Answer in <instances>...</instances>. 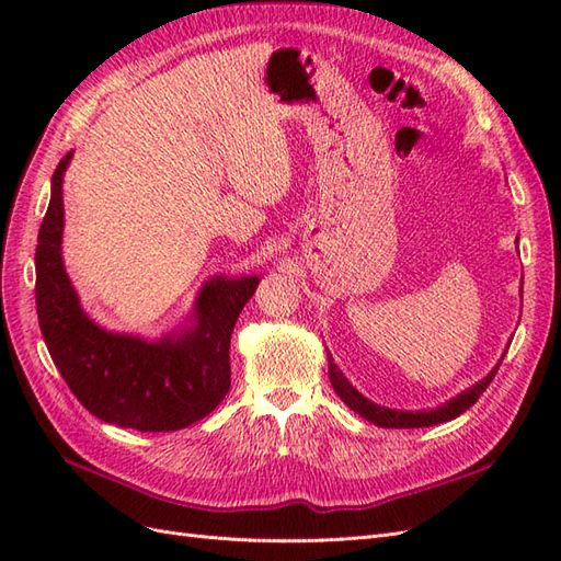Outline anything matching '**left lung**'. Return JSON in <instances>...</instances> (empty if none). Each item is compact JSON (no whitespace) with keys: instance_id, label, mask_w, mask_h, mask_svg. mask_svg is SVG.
I'll return each mask as SVG.
<instances>
[{"instance_id":"1","label":"left lung","mask_w":561,"mask_h":561,"mask_svg":"<svg viewBox=\"0 0 561 561\" xmlns=\"http://www.w3.org/2000/svg\"><path fill=\"white\" fill-rule=\"evenodd\" d=\"M522 293V290H519ZM507 348L503 351L501 360L496 363V367L489 371V375L484 379H480L478 383H472L470 388L461 390L456 398L447 400L445 404L435 407V410H423V412H402V410H388V407H381L377 402L367 400L358 388H355L346 377L344 371L339 369L332 360V355L328 353V369H330V381H332V388L334 393L342 398L346 402V407H351V410L355 414H360L363 419L371 421L375 426H381V428H423V426H435V423H445V421H451L456 419L458 414H463L468 407H472L474 402H478V398L484 393L486 386L491 383V379L496 377L499 371V365L503 363Z\"/></svg>"}]
</instances>
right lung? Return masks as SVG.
Instances as JSON below:
<instances>
[{"label": "right lung", "instance_id": "right-lung-1", "mask_svg": "<svg viewBox=\"0 0 561 561\" xmlns=\"http://www.w3.org/2000/svg\"><path fill=\"white\" fill-rule=\"evenodd\" d=\"M70 161L67 151L50 180L35 252L37 316L50 358L77 400L105 423L140 433L192 426L229 393L231 332L260 278H208L192 316L161 339L100 328L62 262V178Z\"/></svg>", "mask_w": 561, "mask_h": 561}]
</instances>
